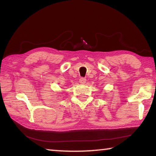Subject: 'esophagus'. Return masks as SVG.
Masks as SVG:
<instances>
[{
    "instance_id": "34e87169",
    "label": "esophagus",
    "mask_w": 156,
    "mask_h": 156,
    "mask_svg": "<svg viewBox=\"0 0 156 156\" xmlns=\"http://www.w3.org/2000/svg\"><path fill=\"white\" fill-rule=\"evenodd\" d=\"M79 82H80V83L82 84H84L86 83V78H80V80H79Z\"/></svg>"
}]
</instances>
